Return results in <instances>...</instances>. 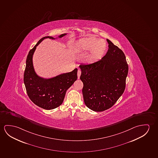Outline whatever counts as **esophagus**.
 <instances>
[{"label": "esophagus", "mask_w": 158, "mask_h": 158, "mask_svg": "<svg viewBox=\"0 0 158 158\" xmlns=\"http://www.w3.org/2000/svg\"><path fill=\"white\" fill-rule=\"evenodd\" d=\"M81 70H80V69H78V72H77V75H78V79H79V78H80V75H81Z\"/></svg>", "instance_id": "34e87169"}]
</instances>
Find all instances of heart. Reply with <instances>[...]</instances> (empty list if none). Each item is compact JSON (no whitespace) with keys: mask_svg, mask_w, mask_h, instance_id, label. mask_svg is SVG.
<instances>
[{"mask_svg":"<svg viewBox=\"0 0 158 158\" xmlns=\"http://www.w3.org/2000/svg\"><path fill=\"white\" fill-rule=\"evenodd\" d=\"M76 49L80 52L89 51L86 60L94 62L102 58L107 50V43L104 39L89 37L80 39L77 43Z\"/></svg>","mask_w":158,"mask_h":158,"instance_id":"1","label":"heart"}]
</instances>
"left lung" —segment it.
Wrapping results in <instances>:
<instances>
[{
  "label": "left lung",
  "instance_id": "1",
  "mask_svg": "<svg viewBox=\"0 0 158 158\" xmlns=\"http://www.w3.org/2000/svg\"><path fill=\"white\" fill-rule=\"evenodd\" d=\"M108 50L101 60L79 66L85 104L95 112L109 109L124 93L129 67L123 51L107 39Z\"/></svg>",
  "mask_w": 158,
  "mask_h": 158
}]
</instances>
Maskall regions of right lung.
Wrapping results in <instances>:
<instances>
[{"instance_id": "obj_1", "label": "right lung", "mask_w": 158, "mask_h": 158, "mask_svg": "<svg viewBox=\"0 0 158 158\" xmlns=\"http://www.w3.org/2000/svg\"><path fill=\"white\" fill-rule=\"evenodd\" d=\"M66 34H61L58 37L62 38ZM46 38L55 39L52 36H44L29 51L26 60L23 81L27 95L32 102L38 107L50 110L59 107L62 103L67 90L78 78V69L75 68L70 72L49 79L41 78L37 75L33 64V55L36 46Z\"/></svg>"}]
</instances>
